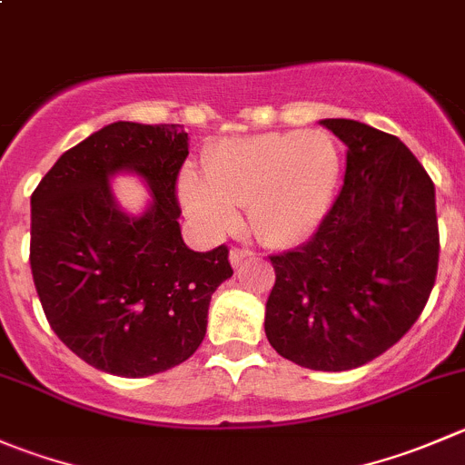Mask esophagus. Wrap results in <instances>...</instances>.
<instances>
[{"mask_svg": "<svg viewBox=\"0 0 465 465\" xmlns=\"http://www.w3.org/2000/svg\"><path fill=\"white\" fill-rule=\"evenodd\" d=\"M252 259V252L245 250V247H233L232 252H229V261H232L233 268H238V265H242V261Z\"/></svg>", "mask_w": 465, "mask_h": 465, "instance_id": "1", "label": "esophagus"}]
</instances>
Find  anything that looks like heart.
Masks as SVG:
<instances>
[{
  "label": "heart",
  "mask_w": 465,
  "mask_h": 465,
  "mask_svg": "<svg viewBox=\"0 0 465 465\" xmlns=\"http://www.w3.org/2000/svg\"><path fill=\"white\" fill-rule=\"evenodd\" d=\"M341 179V152L322 132L229 138L204 156V174L188 173L182 197L209 232L236 224L247 206L261 242L288 247L306 241L327 215Z\"/></svg>",
  "instance_id": "1"
}]
</instances>
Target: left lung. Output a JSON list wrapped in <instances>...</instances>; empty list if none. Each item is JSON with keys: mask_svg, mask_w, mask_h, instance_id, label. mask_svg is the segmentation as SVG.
<instances>
[{"mask_svg": "<svg viewBox=\"0 0 465 465\" xmlns=\"http://www.w3.org/2000/svg\"><path fill=\"white\" fill-rule=\"evenodd\" d=\"M347 145L345 179L309 242L270 256L265 336L288 361L352 371L393 347L425 309L439 270L434 182L400 138L322 120Z\"/></svg>", "mask_w": 465, "mask_h": 465, "instance_id": "obj_1", "label": "left lung"}]
</instances>
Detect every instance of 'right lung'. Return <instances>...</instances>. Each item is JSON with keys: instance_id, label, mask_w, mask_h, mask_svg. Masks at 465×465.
<instances>
[{"instance_id": "right-lung-1", "label": "right lung", "mask_w": 465, "mask_h": 465, "mask_svg": "<svg viewBox=\"0 0 465 465\" xmlns=\"http://www.w3.org/2000/svg\"><path fill=\"white\" fill-rule=\"evenodd\" d=\"M182 124L113 123L67 150L31 195L29 261L49 327L79 359L118 377H150L195 354L229 247L188 250L177 179ZM134 169L155 202L129 219L107 177Z\"/></svg>"}]
</instances>
